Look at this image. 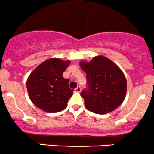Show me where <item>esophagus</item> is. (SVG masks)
<instances>
[{"label":"esophagus","instance_id":"esophagus-1","mask_svg":"<svg viewBox=\"0 0 154 154\" xmlns=\"http://www.w3.org/2000/svg\"><path fill=\"white\" fill-rule=\"evenodd\" d=\"M74 91L77 93H80L81 92V87L80 86H77L75 89H74Z\"/></svg>","mask_w":154,"mask_h":154}]
</instances>
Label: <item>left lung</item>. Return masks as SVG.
<instances>
[{"mask_svg":"<svg viewBox=\"0 0 154 154\" xmlns=\"http://www.w3.org/2000/svg\"><path fill=\"white\" fill-rule=\"evenodd\" d=\"M86 73L88 89L81 92L88 110L106 114L115 110L124 102L126 94V77L114 62L102 55L90 62L80 61Z\"/></svg>","mask_w":154,"mask_h":154,"instance_id":"left-lung-1","label":"left lung"}]
</instances>
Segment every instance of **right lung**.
<instances>
[{
    "label": "right lung",
    "instance_id": "right-lung-1",
    "mask_svg": "<svg viewBox=\"0 0 154 154\" xmlns=\"http://www.w3.org/2000/svg\"><path fill=\"white\" fill-rule=\"evenodd\" d=\"M70 64L60 58L46 60L30 73L27 80V90L31 102L47 112L63 110L73 94L69 79L63 73Z\"/></svg>",
    "mask_w": 154,
    "mask_h": 154
}]
</instances>
